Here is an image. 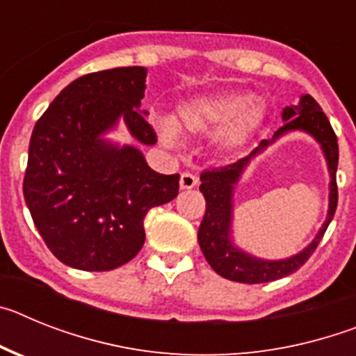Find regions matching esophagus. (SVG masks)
<instances>
[{"label":"esophagus","instance_id":"1","mask_svg":"<svg viewBox=\"0 0 356 356\" xmlns=\"http://www.w3.org/2000/svg\"><path fill=\"white\" fill-rule=\"evenodd\" d=\"M196 185H197V176H194L193 172H181L180 187L184 188V191H187V188H194Z\"/></svg>","mask_w":356,"mask_h":356}]
</instances>
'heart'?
Instances as JSON below:
<instances>
[{
  "mask_svg": "<svg viewBox=\"0 0 356 356\" xmlns=\"http://www.w3.org/2000/svg\"><path fill=\"white\" fill-rule=\"evenodd\" d=\"M264 118L262 106L242 92L200 94L176 105L172 121L159 119L156 128L163 144L175 146L178 131L212 135L221 153H235L250 143Z\"/></svg>",
  "mask_w": 356,
  "mask_h": 356,
  "instance_id": "heart-1",
  "label": "heart"
}]
</instances>
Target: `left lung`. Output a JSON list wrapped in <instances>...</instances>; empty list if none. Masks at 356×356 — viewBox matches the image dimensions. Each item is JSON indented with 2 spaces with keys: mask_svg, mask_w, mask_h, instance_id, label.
<instances>
[{
  "mask_svg": "<svg viewBox=\"0 0 356 356\" xmlns=\"http://www.w3.org/2000/svg\"><path fill=\"white\" fill-rule=\"evenodd\" d=\"M284 127L275 131L273 139L262 140L259 147H254L246 159L237 160L221 169L205 171L200 176V191L207 200V212L200 229L197 242L205 254L207 262L219 276L238 284H267L275 280L292 275L310 259L317 244L325 235L326 228L332 222L333 213L337 209V165H339V144L335 131L330 124L328 118L321 110L317 102L310 94H303L298 105L285 106L282 112ZM292 131H303L310 134L320 144L327 160L330 175L329 212L323 226L313 242L300 254L280 261L260 259L256 255L238 248L233 241V194L234 185L253 158L272 145L284 134Z\"/></svg>",
  "mask_w": 356,
  "mask_h": 356,
  "instance_id": "1",
  "label": "left lung"
}]
</instances>
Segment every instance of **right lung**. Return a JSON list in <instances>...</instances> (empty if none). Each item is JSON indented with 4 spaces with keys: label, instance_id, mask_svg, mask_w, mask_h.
I'll use <instances>...</instances> for the list:
<instances>
[{
    "label": "right lung",
    "instance_id": "right-lung-1",
    "mask_svg": "<svg viewBox=\"0 0 356 356\" xmlns=\"http://www.w3.org/2000/svg\"><path fill=\"white\" fill-rule=\"evenodd\" d=\"M147 69L90 72L71 83L37 121L23 193L40 237L62 264L110 271L144 246V217L178 196L180 175H160L134 144L106 139L119 122L139 144L156 135L140 110Z\"/></svg>",
    "mask_w": 356,
    "mask_h": 356
}]
</instances>
